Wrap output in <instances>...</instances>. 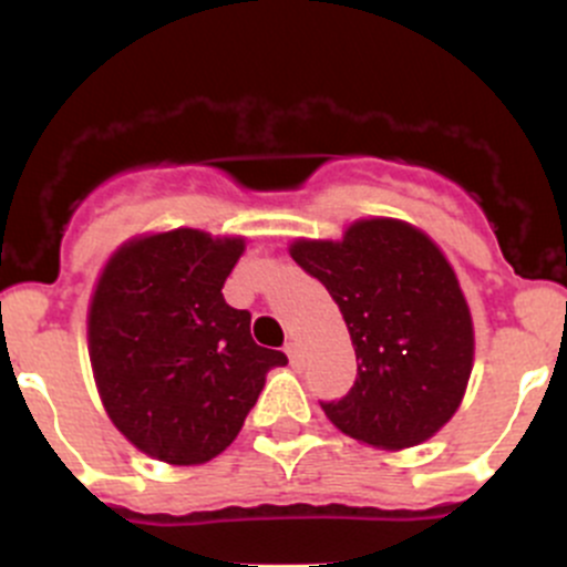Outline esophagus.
<instances>
[{"label": "esophagus", "mask_w": 567, "mask_h": 567, "mask_svg": "<svg viewBox=\"0 0 567 567\" xmlns=\"http://www.w3.org/2000/svg\"><path fill=\"white\" fill-rule=\"evenodd\" d=\"M285 353H288V359H290V368H301V346H299V342L290 340L288 346H285Z\"/></svg>", "instance_id": "esophagus-1"}]
</instances>
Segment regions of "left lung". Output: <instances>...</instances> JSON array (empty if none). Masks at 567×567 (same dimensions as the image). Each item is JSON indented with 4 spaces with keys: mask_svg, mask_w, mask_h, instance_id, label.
<instances>
[{
    "mask_svg": "<svg viewBox=\"0 0 567 567\" xmlns=\"http://www.w3.org/2000/svg\"><path fill=\"white\" fill-rule=\"evenodd\" d=\"M290 257L323 282L357 351L351 392L320 403L346 436L379 450L427 442L458 411L474 326L444 251L400 219H359L340 241L299 238Z\"/></svg>",
    "mask_w": 567,
    "mask_h": 567,
    "instance_id": "8db88e82",
    "label": "left lung"
}]
</instances>
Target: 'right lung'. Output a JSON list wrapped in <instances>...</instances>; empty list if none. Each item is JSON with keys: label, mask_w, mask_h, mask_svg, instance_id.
Returning <instances> with one entry per match:
<instances>
[{"label": "right lung", "mask_w": 567, "mask_h": 567, "mask_svg": "<svg viewBox=\"0 0 567 567\" xmlns=\"http://www.w3.org/2000/svg\"><path fill=\"white\" fill-rule=\"evenodd\" d=\"M241 236L177 227L125 241L95 282L90 364L109 420L151 458L194 466L225 453L282 351L251 340L221 288Z\"/></svg>", "instance_id": "add662e5"}]
</instances>
